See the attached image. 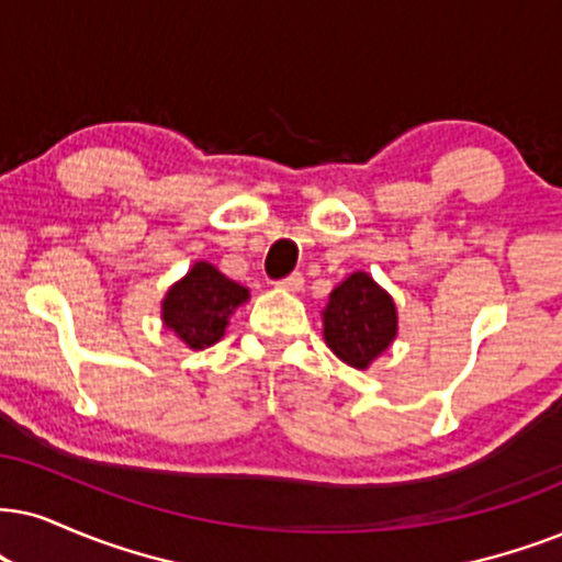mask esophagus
<instances>
[{
    "instance_id": "1",
    "label": "esophagus",
    "mask_w": 562,
    "mask_h": 562,
    "mask_svg": "<svg viewBox=\"0 0 562 562\" xmlns=\"http://www.w3.org/2000/svg\"><path fill=\"white\" fill-rule=\"evenodd\" d=\"M277 288L280 290H285V293H301L303 290V274H290V277H285V280H280L277 282Z\"/></svg>"
}]
</instances>
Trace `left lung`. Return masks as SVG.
<instances>
[{"label":"left lung","instance_id":"obj_1","mask_svg":"<svg viewBox=\"0 0 562 562\" xmlns=\"http://www.w3.org/2000/svg\"><path fill=\"white\" fill-rule=\"evenodd\" d=\"M322 322L326 347L355 371H368L400 334L394 297L368 272L347 274L331 290Z\"/></svg>","mask_w":562,"mask_h":562}]
</instances>
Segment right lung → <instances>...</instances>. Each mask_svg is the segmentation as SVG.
Masks as SVG:
<instances>
[{
  "instance_id": "right-lung-1",
  "label": "right lung",
  "mask_w": 562,
  "mask_h": 562,
  "mask_svg": "<svg viewBox=\"0 0 562 562\" xmlns=\"http://www.w3.org/2000/svg\"><path fill=\"white\" fill-rule=\"evenodd\" d=\"M251 290L199 259L160 301V318L189 350H204L225 337L233 311L248 303Z\"/></svg>"
}]
</instances>
